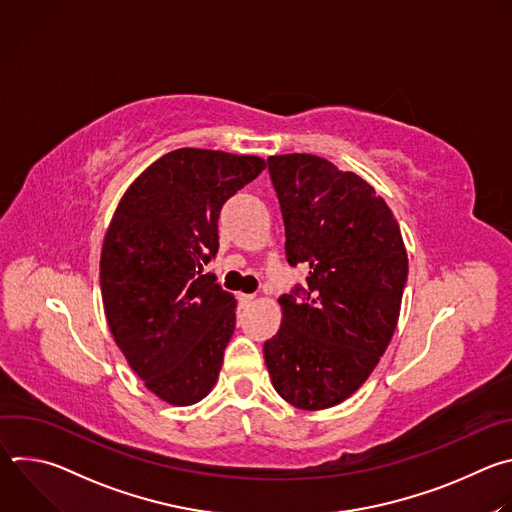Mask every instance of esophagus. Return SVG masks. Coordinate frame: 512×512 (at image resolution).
Instances as JSON below:
<instances>
[{
	"label": "esophagus",
	"instance_id": "34e87169",
	"mask_svg": "<svg viewBox=\"0 0 512 512\" xmlns=\"http://www.w3.org/2000/svg\"><path fill=\"white\" fill-rule=\"evenodd\" d=\"M253 302H255V296H251V294H243V296H241V304H243V306H251Z\"/></svg>",
	"mask_w": 512,
	"mask_h": 512
}]
</instances>
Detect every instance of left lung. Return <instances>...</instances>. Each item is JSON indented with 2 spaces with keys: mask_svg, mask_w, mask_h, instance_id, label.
<instances>
[{
  "mask_svg": "<svg viewBox=\"0 0 512 512\" xmlns=\"http://www.w3.org/2000/svg\"><path fill=\"white\" fill-rule=\"evenodd\" d=\"M289 265H306L304 300L281 296L263 344L271 383L304 411L346 401L371 377L401 312L407 249L393 210L354 172L312 154L271 156Z\"/></svg>",
  "mask_w": 512,
  "mask_h": 512,
  "instance_id": "left-lung-1",
  "label": "left lung"
}]
</instances>
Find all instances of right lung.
Masks as SVG:
<instances>
[{
    "mask_svg": "<svg viewBox=\"0 0 512 512\" xmlns=\"http://www.w3.org/2000/svg\"><path fill=\"white\" fill-rule=\"evenodd\" d=\"M265 170L259 156L180 148L121 196L101 249L109 330L133 373L188 407L216 385L237 300L204 265L218 251L223 204Z\"/></svg>",
    "mask_w": 512,
    "mask_h": 512,
    "instance_id": "right-lung-1",
    "label": "right lung"
}]
</instances>
